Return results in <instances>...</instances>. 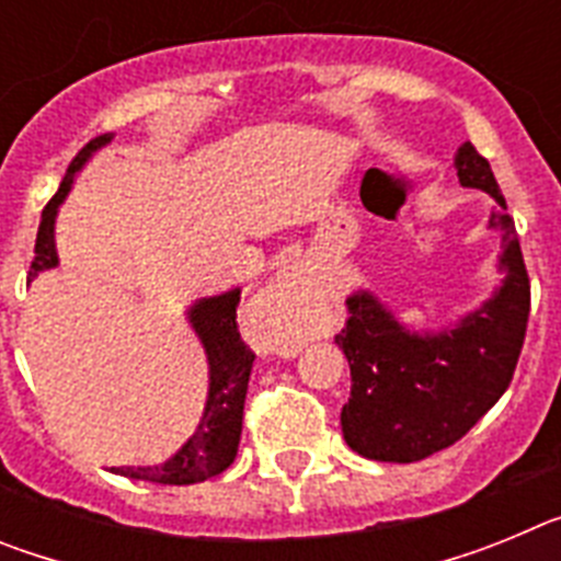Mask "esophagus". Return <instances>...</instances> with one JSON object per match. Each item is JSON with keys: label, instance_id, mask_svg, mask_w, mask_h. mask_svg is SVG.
Returning a JSON list of instances; mask_svg holds the SVG:
<instances>
[{"label": "esophagus", "instance_id": "obj_1", "mask_svg": "<svg viewBox=\"0 0 561 561\" xmlns=\"http://www.w3.org/2000/svg\"><path fill=\"white\" fill-rule=\"evenodd\" d=\"M306 297V289L300 286V280H289V284H284L280 289H275L270 295V304H277V306H300L304 304Z\"/></svg>", "mask_w": 561, "mask_h": 561}]
</instances>
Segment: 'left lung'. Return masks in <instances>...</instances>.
<instances>
[{
    "mask_svg": "<svg viewBox=\"0 0 561 561\" xmlns=\"http://www.w3.org/2000/svg\"><path fill=\"white\" fill-rule=\"evenodd\" d=\"M463 187L497 202L489 227L503 232V286L455 329L415 334L370 291L348 297V323L334 336L351 365L342 435L362 458L413 463L453 447L512 385L531 311V284L514 219L492 165L472 142L455 153Z\"/></svg>",
    "mask_w": 561,
    "mask_h": 561,
    "instance_id": "1",
    "label": "left lung"
}]
</instances>
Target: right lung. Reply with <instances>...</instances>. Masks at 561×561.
<instances>
[{
    "instance_id": "right-lung-1",
    "label": "right lung",
    "mask_w": 561,
    "mask_h": 561,
    "mask_svg": "<svg viewBox=\"0 0 561 561\" xmlns=\"http://www.w3.org/2000/svg\"><path fill=\"white\" fill-rule=\"evenodd\" d=\"M106 142H112V137L101 134L95 140H89L76 153V160L69 162L61 187H58V193L47 202L42 213V225H38L36 236V257L30 264V277L58 264L56 236H53L56 232L58 205L67 199L76 173ZM238 304H241V289H230L225 295L205 297V300L193 304L191 311H187L193 329H196L207 351V362H210V390H207L205 413H202L196 433L165 463L137 466V469L134 466H121L114 472L134 480H151V483L191 485L202 483L207 478H216L236 460L238 440H241V421H244L247 385H250L252 359H255L250 345H244V340L238 334Z\"/></svg>"
}]
</instances>
